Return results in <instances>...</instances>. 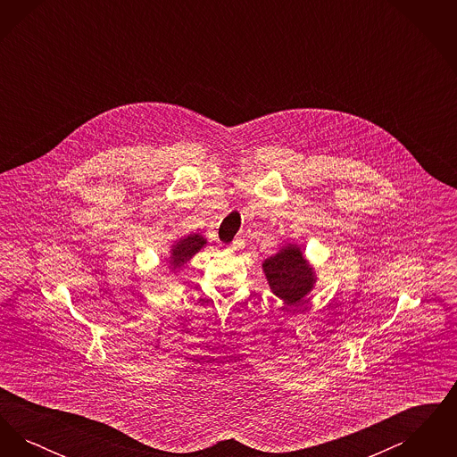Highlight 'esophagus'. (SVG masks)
Masks as SVG:
<instances>
[{
	"mask_svg": "<svg viewBox=\"0 0 457 457\" xmlns=\"http://www.w3.org/2000/svg\"><path fill=\"white\" fill-rule=\"evenodd\" d=\"M243 246H245L243 239L237 238L235 241H233V243H231V245H229V250H231V252H238V250H241Z\"/></svg>",
	"mask_w": 457,
	"mask_h": 457,
	"instance_id": "1",
	"label": "esophagus"
}]
</instances>
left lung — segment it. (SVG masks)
Segmentation results:
<instances>
[{"label": "left lung", "instance_id": "1", "mask_svg": "<svg viewBox=\"0 0 457 457\" xmlns=\"http://www.w3.org/2000/svg\"><path fill=\"white\" fill-rule=\"evenodd\" d=\"M272 293L287 306H298L313 289L315 272L302 250L287 243L276 255L262 263Z\"/></svg>", "mask_w": 457, "mask_h": 457}]
</instances>
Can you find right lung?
I'll list each match as a JSON object with an SVG mask.
<instances>
[{
    "mask_svg": "<svg viewBox=\"0 0 457 457\" xmlns=\"http://www.w3.org/2000/svg\"><path fill=\"white\" fill-rule=\"evenodd\" d=\"M207 243V239L202 235H188L185 238H179L171 248V257L170 263L173 265V269L183 267L187 262L190 261L196 252H200V248H204Z\"/></svg>",
    "mask_w": 457,
    "mask_h": 457,
    "instance_id": "obj_1",
    "label": "right lung"
}]
</instances>
